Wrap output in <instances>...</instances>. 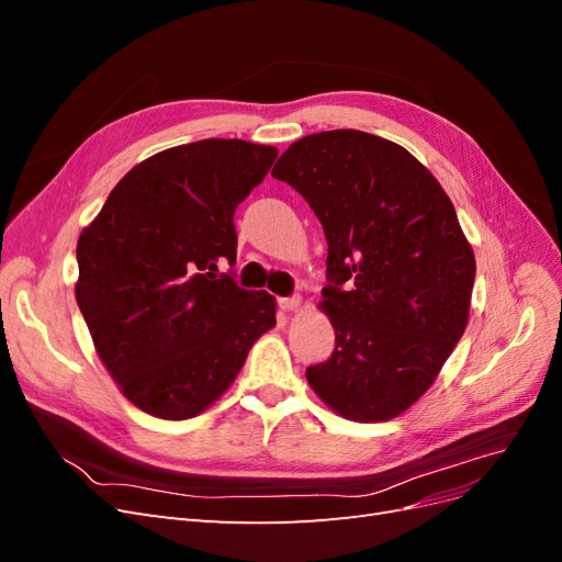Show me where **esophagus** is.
<instances>
[{"mask_svg":"<svg viewBox=\"0 0 562 562\" xmlns=\"http://www.w3.org/2000/svg\"><path fill=\"white\" fill-rule=\"evenodd\" d=\"M300 304H302L300 295H293V297H279V307H281L283 312H295V310H300Z\"/></svg>","mask_w":562,"mask_h":562,"instance_id":"obj_1","label":"esophagus"}]
</instances>
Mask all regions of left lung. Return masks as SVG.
<instances>
[{
	"instance_id": "left-lung-1",
	"label": "left lung",
	"mask_w": 562,
	"mask_h": 562,
	"mask_svg": "<svg viewBox=\"0 0 562 562\" xmlns=\"http://www.w3.org/2000/svg\"><path fill=\"white\" fill-rule=\"evenodd\" d=\"M271 176L307 199L328 241L321 310L335 349L307 382L347 419H394L469 321L475 258L452 201L405 147L353 128L293 143Z\"/></svg>"
}]
</instances>
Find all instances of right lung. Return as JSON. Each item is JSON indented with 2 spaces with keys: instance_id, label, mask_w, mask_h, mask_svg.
<instances>
[{
  "instance_id": "obj_1",
  "label": "right lung",
  "mask_w": 562,
  "mask_h": 562,
  "mask_svg": "<svg viewBox=\"0 0 562 562\" xmlns=\"http://www.w3.org/2000/svg\"><path fill=\"white\" fill-rule=\"evenodd\" d=\"M277 147L209 138L133 166L77 241V304L100 361L147 415L190 419L239 375L277 326V300L244 291L234 211Z\"/></svg>"
}]
</instances>
